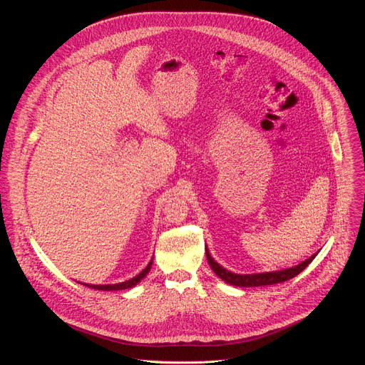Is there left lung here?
Segmentation results:
<instances>
[{
    "label": "left lung",
    "instance_id": "left-lung-1",
    "mask_svg": "<svg viewBox=\"0 0 365 365\" xmlns=\"http://www.w3.org/2000/svg\"><path fill=\"white\" fill-rule=\"evenodd\" d=\"M206 252V258L207 263H210L211 269L214 270V273L222 279L225 283H230L232 286H240V287H257V286H269V284H277V283H283L286 280L293 279L294 276H297L300 272H303L309 264L312 259L317 257V254H314L312 257H309L304 262H302L300 264L290 267V269H284L280 272H269V273H258V274H235L232 272H228L227 269L221 267L215 259L211 257L210 251L207 248L205 250Z\"/></svg>",
    "mask_w": 365,
    "mask_h": 365
}]
</instances>
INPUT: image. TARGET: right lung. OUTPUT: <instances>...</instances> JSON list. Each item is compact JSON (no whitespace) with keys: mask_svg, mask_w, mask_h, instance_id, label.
I'll return each instance as SVG.
<instances>
[{"mask_svg":"<svg viewBox=\"0 0 365 365\" xmlns=\"http://www.w3.org/2000/svg\"><path fill=\"white\" fill-rule=\"evenodd\" d=\"M151 264H153V259L151 262L147 264V267L140 273V274H137L135 277H133V279H130V280H127V282H123V283H117V284H99V286H92V284H85V286H88V287H92V289H96V290H124V289H130V287H133V286H135L138 282H141L145 276H147V273L150 272V269H151Z\"/></svg>","mask_w":365,"mask_h":365,"instance_id":"1","label":"right lung"}]
</instances>
